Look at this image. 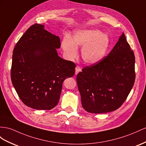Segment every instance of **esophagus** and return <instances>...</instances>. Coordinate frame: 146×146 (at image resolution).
<instances>
[{"label": "esophagus", "instance_id": "esophagus-1", "mask_svg": "<svg viewBox=\"0 0 146 146\" xmlns=\"http://www.w3.org/2000/svg\"><path fill=\"white\" fill-rule=\"evenodd\" d=\"M80 72H81V68L80 66H76L75 68V74H77Z\"/></svg>", "mask_w": 146, "mask_h": 146}]
</instances>
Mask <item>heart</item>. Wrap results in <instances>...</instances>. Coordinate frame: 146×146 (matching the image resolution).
<instances>
[{
    "label": "heart",
    "instance_id": "b5f03b06",
    "mask_svg": "<svg viewBox=\"0 0 146 146\" xmlns=\"http://www.w3.org/2000/svg\"><path fill=\"white\" fill-rule=\"evenodd\" d=\"M110 39L106 35L98 29H83L76 31L72 38H65L62 47L66 56L70 59L78 55L77 47H83L81 56L88 63H96L105 57L109 47Z\"/></svg>",
    "mask_w": 146,
    "mask_h": 146
}]
</instances>
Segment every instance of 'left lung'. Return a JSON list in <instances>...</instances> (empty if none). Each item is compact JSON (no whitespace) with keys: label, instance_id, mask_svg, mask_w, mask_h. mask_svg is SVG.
Masks as SVG:
<instances>
[{"label":"left lung","instance_id":"left-lung-1","mask_svg":"<svg viewBox=\"0 0 146 146\" xmlns=\"http://www.w3.org/2000/svg\"><path fill=\"white\" fill-rule=\"evenodd\" d=\"M134 63V52L123 33L109 55L77 74L83 109L89 113H103L120 107L135 81Z\"/></svg>","mask_w":146,"mask_h":146}]
</instances>
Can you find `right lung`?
<instances>
[{"mask_svg": "<svg viewBox=\"0 0 146 146\" xmlns=\"http://www.w3.org/2000/svg\"><path fill=\"white\" fill-rule=\"evenodd\" d=\"M59 37L35 23L14 47L11 80L21 100L36 110H51L57 105L63 82L75 73V63L58 56Z\"/></svg>", "mask_w": 146, "mask_h": 146, "instance_id": "add662e5", "label": "right lung"}]
</instances>
